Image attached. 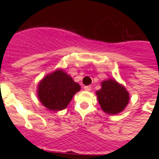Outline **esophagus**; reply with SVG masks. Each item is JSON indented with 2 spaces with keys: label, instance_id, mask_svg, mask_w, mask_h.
Wrapping results in <instances>:
<instances>
[{
  "label": "esophagus",
  "instance_id": "esophagus-1",
  "mask_svg": "<svg viewBox=\"0 0 159 159\" xmlns=\"http://www.w3.org/2000/svg\"><path fill=\"white\" fill-rule=\"evenodd\" d=\"M91 89H92V87H90V86H86V87H84V90L86 92H90Z\"/></svg>",
  "mask_w": 159,
  "mask_h": 159
}]
</instances>
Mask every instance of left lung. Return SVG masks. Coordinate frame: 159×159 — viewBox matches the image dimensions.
Returning a JSON list of instances; mask_svg holds the SVG:
<instances>
[{
	"instance_id": "left-lung-1",
	"label": "left lung",
	"mask_w": 159,
	"mask_h": 159,
	"mask_svg": "<svg viewBox=\"0 0 159 159\" xmlns=\"http://www.w3.org/2000/svg\"><path fill=\"white\" fill-rule=\"evenodd\" d=\"M102 88L96 92L101 108L108 115L123 111L129 102V93L116 79L109 78L101 82Z\"/></svg>"
}]
</instances>
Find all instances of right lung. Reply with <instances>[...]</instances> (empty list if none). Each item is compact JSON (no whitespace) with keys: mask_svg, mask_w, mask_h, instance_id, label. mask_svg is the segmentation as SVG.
I'll return each mask as SVG.
<instances>
[{"mask_svg":"<svg viewBox=\"0 0 159 159\" xmlns=\"http://www.w3.org/2000/svg\"><path fill=\"white\" fill-rule=\"evenodd\" d=\"M81 90L77 82L62 68L47 74L37 87V96L44 107L52 111L67 108L72 97Z\"/></svg>","mask_w":159,"mask_h":159,"instance_id":"right-lung-1","label":"right lung"}]
</instances>
